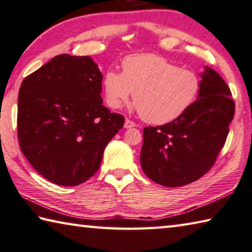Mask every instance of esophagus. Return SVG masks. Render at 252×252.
<instances>
[{"mask_svg": "<svg viewBox=\"0 0 252 252\" xmlns=\"http://www.w3.org/2000/svg\"><path fill=\"white\" fill-rule=\"evenodd\" d=\"M134 126H135V123L133 121L129 120V119H126V121H125L126 129H130V127H134Z\"/></svg>", "mask_w": 252, "mask_h": 252, "instance_id": "1", "label": "esophagus"}]
</instances>
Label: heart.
<instances>
[{"instance_id":"1","label":"heart","mask_w":252,"mask_h":252,"mask_svg":"<svg viewBox=\"0 0 252 252\" xmlns=\"http://www.w3.org/2000/svg\"><path fill=\"white\" fill-rule=\"evenodd\" d=\"M106 103L120 109L133 93L131 108L152 125H167L185 114L199 95L201 81L193 71L156 54H133L122 61V73L103 76Z\"/></svg>"}]
</instances>
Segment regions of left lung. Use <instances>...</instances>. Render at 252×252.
I'll return each instance as SVG.
<instances>
[{
  "mask_svg": "<svg viewBox=\"0 0 252 252\" xmlns=\"http://www.w3.org/2000/svg\"><path fill=\"white\" fill-rule=\"evenodd\" d=\"M198 100L180 118L143 129V172L164 187H181L207 173L229 133L234 101L224 80L209 66L201 74Z\"/></svg>",
  "mask_w": 252,
  "mask_h": 252,
  "instance_id": "obj_1",
  "label": "left lung"
}]
</instances>
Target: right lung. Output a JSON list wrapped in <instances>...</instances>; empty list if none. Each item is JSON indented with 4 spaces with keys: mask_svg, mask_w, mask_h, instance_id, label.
<instances>
[{
    "mask_svg": "<svg viewBox=\"0 0 252 252\" xmlns=\"http://www.w3.org/2000/svg\"><path fill=\"white\" fill-rule=\"evenodd\" d=\"M102 78L90 57L60 54L21 84V151L55 185L73 187L90 179L123 126L125 118L102 104Z\"/></svg>",
    "mask_w": 252,
    "mask_h": 252,
    "instance_id": "add662e5",
    "label": "right lung"
}]
</instances>
